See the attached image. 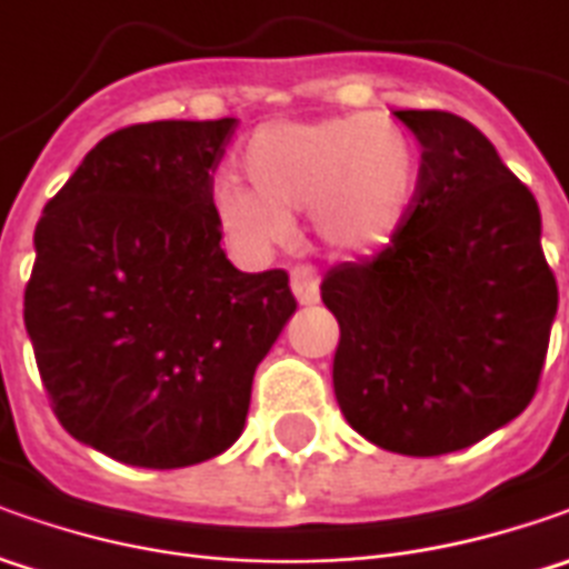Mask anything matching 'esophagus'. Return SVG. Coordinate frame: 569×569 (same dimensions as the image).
Masks as SVG:
<instances>
[{"label":"esophagus","instance_id":"esophagus-1","mask_svg":"<svg viewBox=\"0 0 569 569\" xmlns=\"http://www.w3.org/2000/svg\"><path fill=\"white\" fill-rule=\"evenodd\" d=\"M291 291L300 303H317L319 300V274L313 266H295L291 269Z\"/></svg>","mask_w":569,"mask_h":569}]
</instances>
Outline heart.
<instances>
[{
	"label": "heart",
	"mask_w": 569,
	"mask_h": 569,
	"mask_svg": "<svg viewBox=\"0 0 569 569\" xmlns=\"http://www.w3.org/2000/svg\"><path fill=\"white\" fill-rule=\"evenodd\" d=\"M240 167L250 187L211 189L214 221L233 250L262 259L291 240V214H310L317 237L341 252L386 243L418 192V151L382 113L278 120L252 132Z\"/></svg>",
	"instance_id": "obj_1"
}]
</instances>
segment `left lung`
Masks as SVG:
<instances>
[{"label":"left lung","instance_id":"1","mask_svg":"<svg viewBox=\"0 0 569 569\" xmlns=\"http://www.w3.org/2000/svg\"><path fill=\"white\" fill-rule=\"evenodd\" d=\"M421 142L402 228L319 291L341 329L345 421L402 456H443L510 425L536 396L558 313L536 196L469 120L396 110Z\"/></svg>","mask_w":569,"mask_h":569}]
</instances>
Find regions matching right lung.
<instances>
[{"mask_svg":"<svg viewBox=\"0 0 569 569\" xmlns=\"http://www.w3.org/2000/svg\"><path fill=\"white\" fill-rule=\"evenodd\" d=\"M233 129L224 117L110 132L33 230L24 326L53 415L126 466L224 452L297 310L284 269L240 272L221 250L211 173Z\"/></svg>","mask_w":569,"mask_h":569,"instance_id":"1","label":"right lung"}]
</instances>
